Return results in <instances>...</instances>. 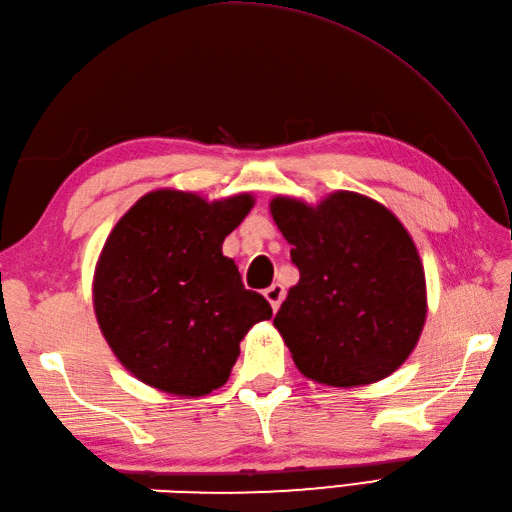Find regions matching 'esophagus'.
<instances>
[{"instance_id":"34e87169","label":"esophagus","mask_w":512,"mask_h":512,"mask_svg":"<svg viewBox=\"0 0 512 512\" xmlns=\"http://www.w3.org/2000/svg\"><path fill=\"white\" fill-rule=\"evenodd\" d=\"M264 297L270 301V308L277 312L281 308V301L286 299V290L281 284H273V286L264 290Z\"/></svg>"}]
</instances>
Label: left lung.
Returning <instances> with one entry per match:
<instances>
[{"label": "left lung", "instance_id": "1", "mask_svg": "<svg viewBox=\"0 0 512 512\" xmlns=\"http://www.w3.org/2000/svg\"><path fill=\"white\" fill-rule=\"evenodd\" d=\"M270 211L299 270L275 317L299 372L334 387L389 376L427 317L422 264L405 226L350 191L319 206L275 198Z\"/></svg>", "mask_w": 512, "mask_h": 512}]
</instances>
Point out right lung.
<instances>
[{"instance_id": "1", "label": "right lung", "mask_w": 512, "mask_h": 512, "mask_svg": "<svg viewBox=\"0 0 512 512\" xmlns=\"http://www.w3.org/2000/svg\"><path fill=\"white\" fill-rule=\"evenodd\" d=\"M253 198L206 202L193 193L154 191L140 198L107 237L94 277L101 332L129 372L178 396L222 387L239 341L273 317L246 290L224 237Z\"/></svg>"}]
</instances>
